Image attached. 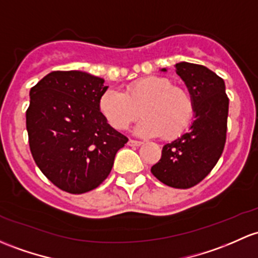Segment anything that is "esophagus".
<instances>
[{
  "label": "esophagus",
  "mask_w": 258,
  "mask_h": 258,
  "mask_svg": "<svg viewBox=\"0 0 258 258\" xmlns=\"http://www.w3.org/2000/svg\"><path fill=\"white\" fill-rule=\"evenodd\" d=\"M127 145H128L130 147H138V146H141V145H142V142H141V141L130 140L128 142H127Z\"/></svg>",
  "instance_id": "1"
}]
</instances>
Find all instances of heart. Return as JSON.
<instances>
[{
    "label": "heart",
    "mask_w": 258,
    "mask_h": 258,
    "mask_svg": "<svg viewBox=\"0 0 258 258\" xmlns=\"http://www.w3.org/2000/svg\"><path fill=\"white\" fill-rule=\"evenodd\" d=\"M100 111L117 131H123L140 116H145L135 132L143 137L180 136L193 116V101L186 91L163 77H147L130 84L124 93L107 90L100 97Z\"/></svg>",
    "instance_id": "heart-1"
}]
</instances>
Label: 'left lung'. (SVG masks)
I'll list each match as a JSON object with an SVG mask.
<instances>
[{
  "label": "left lung",
  "mask_w": 258,
  "mask_h": 258,
  "mask_svg": "<svg viewBox=\"0 0 258 258\" xmlns=\"http://www.w3.org/2000/svg\"><path fill=\"white\" fill-rule=\"evenodd\" d=\"M167 72V69H162ZM175 73L188 88L194 121L189 132L164 145L152 174L168 186L197 185L218 163L226 142L229 97L220 77L204 65L180 61Z\"/></svg>",
  "instance_id": "8db88e82"
}]
</instances>
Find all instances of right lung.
<instances>
[{"label":"right lung","instance_id":"add662e5","mask_svg":"<svg viewBox=\"0 0 258 258\" xmlns=\"http://www.w3.org/2000/svg\"><path fill=\"white\" fill-rule=\"evenodd\" d=\"M105 80L80 70L51 72L29 91L26 112L34 162L54 185L72 194L97 188L128 138L100 111Z\"/></svg>","mask_w":258,"mask_h":258}]
</instances>
